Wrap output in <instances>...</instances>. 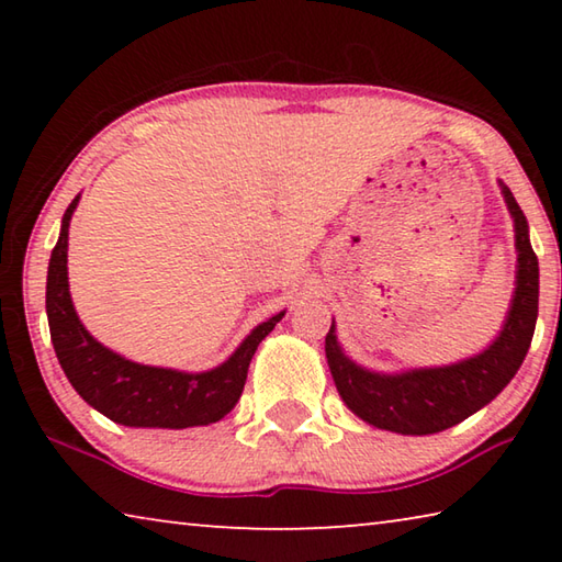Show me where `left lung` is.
Here are the masks:
<instances>
[{
    "mask_svg": "<svg viewBox=\"0 0 562 562\" xmlns=\"http://www.w3.org/2000/svg\"><path fill=\"white\" fill-rule=\"evenodd\" d=\"M501 195L516 233V290L498 337L479 355L443 367H418L404 372H374L349 359L331 327L325 339L327 364L335 386L351 414L376 429L429 436L461 424L496 398L528 355L538 319V258L530 247L528 221L510 188L498 180Z\"/></svg>",
    "mask_w": 562,
    "mask_h": 562,
    "instance_id": "obj_1",
    "label": "left lung"
}]
</instances>
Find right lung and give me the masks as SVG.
<instances>
[{"label": "right lung", "instance_id": "add662e5", "mask_svg": "<svg viewBox=\"0 0 562 562\" xmlns=\"http://www.w3.org/2000/svg\"><path fill=\"white\" fill-rule=\"evenodd\" d=\"M81 193L61 217V233L46 272V317L66 379L89 406L133 429H188L231 414L243 394L255 349L284 317V310L255 327L223 364L207 372L138 364L103 347L76 315L69 292V225Z\"/></svg>", "mask_w": 562, "mask_h": 562}]
</instances>
